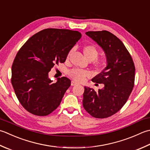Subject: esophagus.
<instances>
[{
  "label": "esophagus",
  "mask_w": 150,
  "mask_h": 150,
  "mask_svg": "<svg viewBox=\"0 0 150 150\" xmlns=\"http://www.w3.org/2000/svg\"><path fill=\"white\" fill-rule=\"evenodd\" d=\"M77 84H79L77 83H76L75 81H71V86H76V85H77Z\"/></svg>",
  "instance_id": "obj_1"
}]
</instances>
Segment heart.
I'll use <instances>...</instances> for the list:
<instances>
[{
	"instance_id": "b5f03b06",
	"label": "heart",
	"mask_w": 150,
	"mask_h": 150,
	"mask_svg": "<svg viewBox=\"0 0 150 150\" xmlns=\"http://www.w3.org/2000/svg\"><path fill=\"white\" fill-rule=\"evenodd\" d=\"M83 53L88 60L90 61L93 60V66L97 68H100L103 65V58H96L98 57L99 51L96 47L93 45H87L84 46L83 49ZM71 53V51L69 52L67 58H68ZM68 75L73 80L78 82H82L85 80L89 76L88 71L81 69H72L68 72Z\"/></svg>"
}]
</instances>
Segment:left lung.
<instances>
[{"mask_svg":"<svg viewBox=\"0 0 150 150\" xmlns=\"http://www.w3.org/2000/svg\"><path fill=\"white\" fill-rule=\"evenodd\" d=\"M86 34L103 50L107 66L92 79L94 83L103 84V88L96 92L84 86L83 107L94 118H106L127 102L134 86L135 67L124 44L115 35L107 30L89 31Z\"/></svg>","mask_w":150,"mask_h":150,"instance_id":"left-lung-1","label":"left lung"}]
</instances>
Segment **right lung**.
Here are the masks:
<instances>
[{
  "label": "right lung",
  "instance_id": "right-lung-1",
  "mask_svg": "<svg viewBox=\"0 0 150 150\" xmlns=\"http://www.w3.org/2000/svg\"><path fill=\"white\" fill-rule=\"evenodd\" d=\"M81 34L68 29L47 28L26 41L11 67V82L22 106L36 116H47L57 108L71 81L63 77L52 83L49 72L65 62Z\"/></svg>",
  "mask_w": 150,
  "mask_h": 150
}]
</instances>
